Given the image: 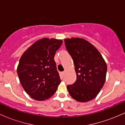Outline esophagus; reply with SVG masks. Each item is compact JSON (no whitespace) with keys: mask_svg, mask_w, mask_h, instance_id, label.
<instances>
[{"mask_svg":"<svg viewBox=\"0 0 125 125\" xmlns=\"http://www.w3.org/2000/svg\"><path fill=\"white\" fill-rule=\"evenodd\" d=\"M61 73H62V74L63 76V75H64V72H62Z\"/></svg>","mask_w":125,"mask_h":125,"instance_id":"34e87169","label":"esophagus"}]
</instances>
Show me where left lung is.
Wrapping results in <instances>:
<instances>
[{"label": "left lung", "instance_id": "obj_1", "mask_svg": "<svg viewBox=\"0 0 125 125\" xmlns=\"http://www.w3.org/2000/svg\"><path fill=\"white\" fill-rule=\"evenodd\" d=\"M64 42L77 76L75 82L67 86V90L76 101L87 102L94 99L104 86L106 63L97 49L84 39L67 38Z\"/></svg>", "mask_w": 125, "mask_h": 125}]
</instances>
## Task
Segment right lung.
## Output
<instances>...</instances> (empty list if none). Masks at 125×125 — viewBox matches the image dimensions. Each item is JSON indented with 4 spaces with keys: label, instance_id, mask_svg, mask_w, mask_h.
Wrapping results in <instances>:
<instances>
[{
    "label": "right lung",
    "instance_id": "1",
    "mask_svg": "<svg viewBox=\"0 0 125 125\" xmlns=\"http://www.w3.org/2000/svg\"><path fill=\"white\" fill-rule=\"evenodd\" d=\"M62 43L61 39H41L21 55L17 73L23 88L31 98L43 101L56 91L61 80L54 57Z\"/></svg>",
    "mask_w": 125,
    "mask_h": 125
}]
</instances>
